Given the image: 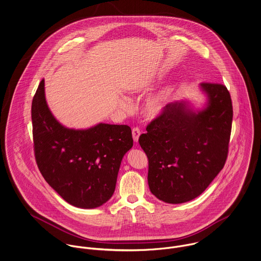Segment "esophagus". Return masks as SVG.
<instances>
[{
    "label": "esophagus",
    "mask_w": 261,
    "mask_h": 261,
    "mask_svg": "<svg viewBox=\"0 0 261 261\" xmlns=\"http://www.w3.org/2000/svg\"><path fill=\"white\" fill-rule=\"evenodd\" d=\"M140 134H141V132H140V129L138 127H135V128L132 129V136H133L134 142H138Z\"/></svg>",
    "instance_id": "1"
}]
</instances>
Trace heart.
Listing matches in <instances>:
<instances>
[{"instance_id":"b5f03b06","label":"heart","mask_w":261,"mask_h":261,"mask_svg":"<svg viewBox=\"0 0 261 261\" xmlns=\"http://www.w3.org/2000/svg\"><path fill=\"white\" fill-rule=\"evenodd\" d=\"M151 82H152L151 80L141 82L140 84L132 88L131 93H133V94L144 93L145 91L149 90V87L151 86V84H150ZM173 89L167 88V89L157 93L156 95H153L150 98H148L143 104V113H144L145 116L149 119H154V118L160 116L165 111L167 106L169 105L171 99L173 98ZM119 105L123 109H127L129 107V101L126 98L121 97L119 100Z\"/></svg>"}]
</instances>
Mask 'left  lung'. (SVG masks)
<instances>
[{
    "instance_id": "obj_1",
    "label": "left lung",
    "mask_w": 261,
    "mask_h": 261,
    "mask_svg": "<svg viewBox=\"0 0 261 261\" xmlns=\"http://www.w3.org/2000/svg\"><path fill=\"white\" fill-rule=\"evenodd\" d=\"M202 108L188 100L169 103L139 138L149 162L148 185L171 204L199 196L223 168L231 133V98L221 84L201 83Z\"/></svg>"
}]
</instances>
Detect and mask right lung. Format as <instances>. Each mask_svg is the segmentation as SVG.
Segmentation results:
<instances>
[{"label":"right lung","instance_id":"right-lung-1","mask_svg":"<svg viewBox=\"0 0 261 261\" xmlns=\"http://www.w3.org/2000/svg\"><path fill=\"white\" fill-rule=\"evenodd\" d=\"M32 124L40 172L66 202L92 209L112 197L121 161L133 146L129 126L65 127L47 104L44 79L33 98Z\"/></svg>","mask_w":261,"mask_h":261}]
</instances>
